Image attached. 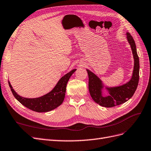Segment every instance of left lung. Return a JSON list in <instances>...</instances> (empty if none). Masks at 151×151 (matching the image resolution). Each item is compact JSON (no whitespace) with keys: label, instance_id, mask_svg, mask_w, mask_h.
<instances>
[{"label":"left lung","instance_id":"obj_1","mask_svg":"<svg viewBox=\"0 0 151 151\" xmlns=\"http://www.w3.org/2000/svg\"><path fill=\"white\" fill-rule=\"evenodd\" d=\"M127 35L134 58L133 75L129 83L119 87L107 88L109 94L107 96H103V85L101 80L93 72L87 70L89 76V91L91 98L96 103L104 107L111 108L124 103L132 97L137 88L139 81V58L133 37L129 33Z\"/></svg>","mask_w":151,"mask_h":151}]
</instances>
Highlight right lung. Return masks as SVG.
<instances>
[{"instance_id": "1", "label": "right lung", "mask_w": 151, "mask_h": 151, "mask_svg": "<svg viewBox=\"0 0 151 151\" xmlns=\"http://www.w3.org/2000/svg\"><path fill=\"white\" fill-rule=\"evenodd\" d=\"M76 70V69H74L67 73L59 80L52 91L37 98L31 99L20 96L12 89L10 82L9 81L8 83L14 96L22 105L36 112H47L55 109L63 103L65 98L67 82Z\"/></svg>"}]
</instances>
